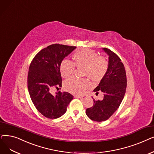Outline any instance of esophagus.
<instances>
[{
  "mask_svg": "<svg viewBox=\"0 0 154 154\" xmlns=\"http://www.w3.org/2000/svg\"><path fill=\"white\" fill-rule=\"evenodd\" d=\"M74 97H77V98H81V97H82V96H78V95H75Z\"/></svg>",
  "mask_w": 154,
  "mask_h": 154,
  "instance_id": "obj_1",
  "label": "esophagus"
}]
</instances>
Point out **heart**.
Segmentation results:
<instances>
[{
	"label": "heart",
	"instance_id": "1",
	"mask_svg": "<svg viewBox=\"0 0 154 154\" xmlns=\"http://www.w3.org/2000/svg\"><path fill=\"white\" fill-rule=\"evenodd\" d=\"M73 63L67 59H64L60 65V71L63 78L70 77L77 67L84 66V75L88 76L94 81H99L108 71V62L103 57L99 56L97 53L89 49H81L76 51L73 55ZM91 85L86 79L76 77L70 78L65 82V89L77 95H82Z\"/></svg>",
	"mask_w": 154,
	"mask_h": 154
}]
</instances>
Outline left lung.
<instances>
[{
    "label": "left lung",
    "mask_w": 154,
    "mask_h": 154,
    "mask_svg": "<svg viewBox=\"0 0 154 154\" xmlns=\"http://www.w3.org/2000/svg\"><path fill=\"white\" fill-rule=\"evenodd\" d=\"M109 57L108 69L94 92L101 91L103 100L94 99L92 107L86 109V115L93 121L101 122L109 119L121 104L126 88L125 69L121 59L108 48H103Z\"/></svg>",
    "instance_id": "8db88e82"
}]
</instances>
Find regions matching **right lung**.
Listing matches in <instances>:
<instances>
[{"mask_svg": "<svg viewBox=\"0 0 154 154\" xmlns=\"http://www.w3.org/2000/svg\"><path fill=\"white\" fill-rule=\"evenodd\" d=\"M75 48L76 46L51 45L38 53L30 64L28 75L29 95L37 110L46 118L62 116L73 99L67 92L59 91L53 95L51 90L62 87L60 65Z\"/></svg>", "mask_w": 154, "mask_h": 154, "instance_id": "add662e5", "label": "right lung"}]
</instances>
